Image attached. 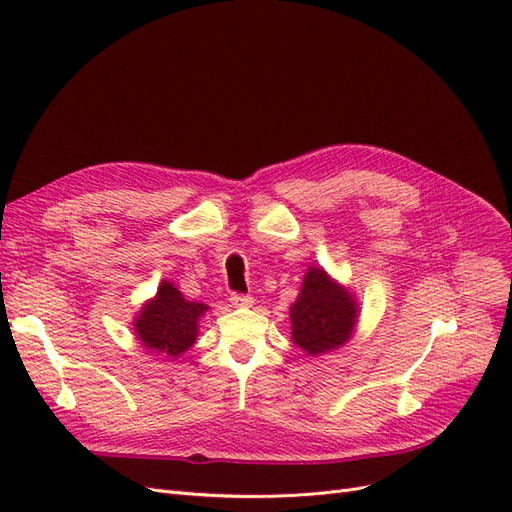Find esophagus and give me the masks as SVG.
I'll return each instance as SVG.
<instances>
[{
  "instance_id": "obj_1",
  "label": "esophagus",
  "mask_w": 512,
  "mask_h": 512,
  "mask_svg": "<svg viewBox=\"0 0 512 512\" xmlns=\"http://www.w3.org/2000/svg\"><path fill=\"white\" fill-rule=\"evenodd\" d=\"M228 301H230V305H232V307H252V303H254V297H250V294H239V292H232Z\"/></svg>"
}]
</instances>
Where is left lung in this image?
<instances>
[{
  "mask_svg": "<svg viewBox=\"0 0 512 512\" xmlns=\"http://www.w3.org/2000/svg\"><path fill=\"white\" fill-rule=\"evenodd\" d=\"M359 305L354 294L320 267H309L297 301L290 307L292 342L309 356L342 348L352 337Z\"/></svg>",
  "mask_w": 512,
  "mask_h": 512,
  "instance_id": "8db88e82",
  "label": "left lung"
}]
</instances>
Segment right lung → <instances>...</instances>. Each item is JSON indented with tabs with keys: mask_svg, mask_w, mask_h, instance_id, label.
Wrapping results in <instances>:
<instances>
[{
	"mask_svg": "<svg viewBox=\"0 0 512 512\" xmlns=\"http://www.w3.org/2000/svg\"><path fill=\"white\" fill-rule=\"evenodd\" d=\"M207 309L205 303L185 299L175 284L164 280L156 297L143 305L134 320L136 337L147 350L173 361L194 346L198 320Z\"/></svg>",
	"mask_w": 512,
	"mask_h": 512,
	"instance_id": "add662e5",
	"label": "right lung"
}]
</instances>
